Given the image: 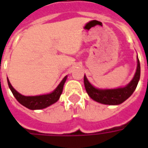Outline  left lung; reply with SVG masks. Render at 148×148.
Returning a JSON list of instances; mask_svg holds the SVG:
<instances>
[{"instance_id":"obj_1","label":"left lung","mask_w":148,"mask_h":148,"mask_svg":"<svg viewBox=\"0 0 148 148\" xmlns=\"http://www.w3.org/2000/svg\"><path fill=\"white\" fill-rule=\"evenodd\" d=\"M140 77V64L137 58V69L133 79L125 87L113 90H99L96 89L89 82L86 76H84V85L89 96L97 102L116 106L123 103L136 90Z\"/></svg>"}]
</instances>
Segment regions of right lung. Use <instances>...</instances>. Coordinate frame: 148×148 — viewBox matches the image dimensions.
Masks as SVG:
<instances>
[{"label": "right lung", "mask_w": 148, "mask_h": 148, "mask_svg": "<svg viewBox=\"0 0 148 148\" xmlns=\"http://www.w3.org/2000/svg\"><path fill=\"white\" fill-rule=\"evenodd\" d=\"M66 80V76L62 79L58 87L55 89L52 93L45 94V95H39V96H32L26 97L24 95H21L15 90L13 87L12 86L10 82L8 79V84L9 89L11 90L13 96L16 97L19 102L21 103L22 106H25L26 108L29 109H45L52 104L55 103L60 97V95L62 93V89L64 86L65 82Z\"/></svg>", "instance_id": "1"}]
</instances>
